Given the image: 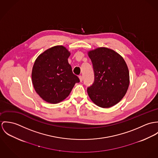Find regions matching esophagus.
I'll return each mask as SVG.
<instances>
[{"mask_svg":"<svg viewBox=\"0 0 158 158\" xmlns=\"http://www.w3.org/2000/svg\"><path fill=\"white\" fill-rule=\"evenodd\" d=\"M79 78L80 81H81V82H82V81H83V77H82V76H79Z\"/></svg>","mask_w":158,"mask_h":158,"instance_id":"esophagus-1","label":"esophagus"}]
</instances>
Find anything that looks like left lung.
I'll use <instances>...</instances> for the list:
<instances>
[{
    "label": "left lung",
    "mask_w": 158,
    "mask_h": 158,
    "mask_svg": "<svg viewBox=\"0 0 158 158\" xmlns=\"http://www.w3.org/2000/svg\"><path fill=\"white\" fill-rule=\"evenodd\" d=\"M91 60L94 81L88 94L98 106L110 108L119 102L130 84L129 71L123 57L114 50L99 47L88 52Z\"/></svg>",
    "instance_id": "1"
}]
</instances>
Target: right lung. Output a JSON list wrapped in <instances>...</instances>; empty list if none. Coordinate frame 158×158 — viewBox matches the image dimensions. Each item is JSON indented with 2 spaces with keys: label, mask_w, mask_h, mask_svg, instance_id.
<instances>
[{
  "label": "right lung",
  "mask_w": 158,
  "mask_h": 158,
  "mask_svg": "<svg viewBox=\"0 0 158 158\" xmlns=\"http://www.w3.org/2000/svg\"><path fill=\"white\" fill-rule=\"evenodd\" d=\"M70 52L62 45L53 47L35 59L31 78L35 92L47 102L57 104L66 99L78 77L73 73L68 58Z\"/></svg>",
  "instance_id": "add662e5"
}]
</instances>
